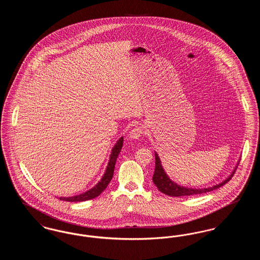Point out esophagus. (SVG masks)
I'll use <instances>...</instances> for the list:
<instances>
[{"mask_svg": "<svg viewBox=\"0 0 260 260\" xmlns=\"http://www.w3.org/2000/svg\"><path fill=\"white\" fill-rule=\"evenodd\" d=\"M142 134H143V128L141 126H139V125H136L131 131L129 137L133 138V139H138Z\"/></svg>", "mask_w": 260, "mask_h": 260, "instance_id": "1", "label": "esophagus"}]
</instances>
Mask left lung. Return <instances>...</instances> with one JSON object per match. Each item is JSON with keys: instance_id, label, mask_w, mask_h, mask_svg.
I'll list each match as a JSON object with an SVG mask.
<instances>
[{"instance_id": "left-lung-1", "label": "left lung", "mask_w": 260, "mask_h": 260, "mask_svg": "<svg viewBox=\"0 0 260 260\" xmlns=\"http://www.w3.org/2000/svg\"><path fill=\"white\" fill-rule=\"evenodd\" d=\"M155 160H156V165H155V172L153 175V182L154 184L157 186V188L161 191V193L172 196V197H182V196H193V195H199V194H204L207 192H210L212 190H215L219 187L224 185L227 183L234 175L235 171L230 174L228 178H226L221 183H218L216 185L212 187H208V188H187L184 186L178 185L174 183L173 180L170 179V177L165 173L161 165V160L158 156L157 153H155Z\"/></svg>"}]
</instances>
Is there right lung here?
Segmentation results:
<instances>
[{"label": "right lung", "mask_w": 260, "mask_h": 260, "mask_svg": "<svg viewBox=\"0 0 260 260\" xmlns=\"http://www.w3.org/2000/svg\"><path fill=\"white\" fill-rule=\"evenodd\" d=\"M123 141L124 138L121 137L117 143L115 144V146L112 149L111 155H110V160L108 162L107 169L105 171L104 175L102 176L101 180L99 181L96 185L94 186L93 188H91L90 190H88L87 192L77 195V196H73V197H60V200L62 201H67V202H83V201H87V200H91V199L95 198L99 196L104 190L105 188L108 186L109 182L111 181L113 174H114V169H115V164L117 161V158L121 152V149L123 147Z\"/></svg>", "instance_id": "obj_1"}]
</instances>
